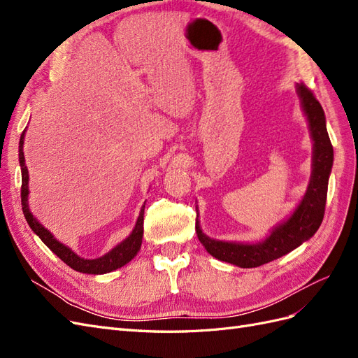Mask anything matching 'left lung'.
Masks as SVG:
<instances>
[{"instance_id": "8db88e82", "label": "left lung", "mask_w": 358, "mask_h": 358, "mask_svg": "<svg viewBox=\"0 0 358 358\" xmlns=\"http://www.w3.org/2000/svg\"><path fill=\"white\" fill-rule=\"evenodd\" d=\"M296 90L301 109L308 117L309 131L313 140L312 175L305 197L301 199L300 204L287 221L278 224L264 241L257 243L210 239L201 231L197 218L196 231L199 241L206 248V251L221 262L243 268L263 266L309 241L322 222L324 210H326L329 176L333 166V146L327 133L326 115H324L320 101L303 83L297 85Z\"/></svg>"}]
</instances>
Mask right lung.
<instances>
[{"instance_id": "right-lung-1", "label": "right lung", "mask_w": 358, "mask_h": 358, "mask_svg": "<svg viewBox=\"0 0 358 358\" xmlns=\"http://www.w3.org/2000/svg\"><path fill=\"white\" fill-rule=\"evenodd\" d=\"M24 138H25V129L19 140V162H20V170H22V188H20V199H22V210L25 215V220H27L28 225L31 227V230L40 237L41 242L45 243L53 254L58 255L64 263L70 266L73 270H76V272L88 273V275H103V273L113 272V270L122 267L127 263L131 262V259L140 251V246H142L145 204L142 206V209H140L134 230L127 237L125 241L116 245L112 251L104 254L100 258L86 259V258L79 257L78 254L73 252L69 246L57 241L55 237H53V234L48 229H45V227H43L29 212V208H28L29 176H28V169L25 166V157H24Z\"/></svg>"}]
</instances>
